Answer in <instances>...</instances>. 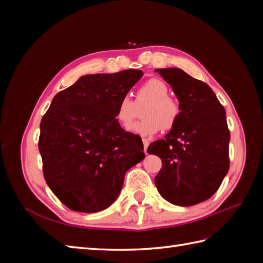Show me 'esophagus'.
<instances>
[{
    "label": "esophagus",
    "mask_w": 263,
    "mask_h": 263,
    "mask_svg": "<svg viewBox=\"0 0 263 263\" xmlns=\"http://www.w3.org/2000/svg\"><path fill=\"white\" fill-rule=\"evenodd\" d=\"M142 144H144V152L145 154H147V147L149 145V141L147 139H142Z\"/></svg>",
    "instance_id": "34e87169"
}]
</instances>
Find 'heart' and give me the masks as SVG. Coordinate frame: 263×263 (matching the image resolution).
I'll use <instances>...</instances> for the list:
<instances>
[{"mask_svg":"<svg viewBox=\"0 0 263 263\" xmlns=\"http://www.w3.org/2000/svg\"><path fill=\"white\" fill-rule=\"evenodd\" d=\"M147 103L142 110L144 119L127 126L133 135L141 138H151L160 131L172 130L181 117V106L176 100L169 97L167 83L160 79H149L137 90L136 102L130 95H124L116 108V119L125 126L137 114V105Z\"/></svg>","mask_w":263,"mask_h":263,"instance_id":"obj_1","label":"heart"}]
</instances>
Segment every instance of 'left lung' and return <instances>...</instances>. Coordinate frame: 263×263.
Masks as SVG:
<instances>
[{
	"instance_id": "left-lung-1",
	"label": "left lung",
	"mask_w": 263,
	"mask_h": 263,
	"mask_svg": "<svg viewBox=\"0 0 263 263\" xmlns=\"http://www.w3.org/2000/svg\"><path fill=\"white\" fill-rule=\"evenodd\" d=\"M180 101L181 117L147 153L161 159L154 177L162 197L180 206L202 203L216 193L230 168V131L224 106L206 83L180 68H159Z\"/></svg>"
}]
</instances>
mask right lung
<instances>
[{"label": "right lung", "mask_w": 263, "mask_h": 263, "mask_svg": "<svg viewBox=\"0 0 263 263\" xmlns=\"http://www.w3.org/2000/svg\"><path fill=\"white\" fill-rule=\"evenodd\" d=\"M141 70L90 74L53 97L41 122L38 147L47 185L78 212H99L121 193L124 176L144 160L141 138L116 119L121 97Z\"/></svg>", "instance_id": "obj_1"}]
</instances>
